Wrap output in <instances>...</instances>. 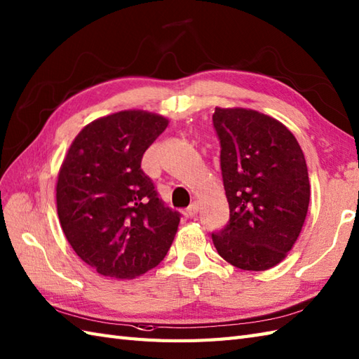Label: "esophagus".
Wrapping results in <instances>:
<instances>
[{"label": "esophagus", "mask_w": 359, "mask_h": 359, "mask_svg": "<svg viewBox=\"0 0 359 359\" xmlns=\"http://www.w3.org/2000/svg\"><path fill=\"white\" fill-rule=\"evenodd\" d=\"M197 212H198V203L197 202H193L187 208L188 217H194V215H197Z\"/></svg>", "instance_id": "obj_1"}]
</instances>
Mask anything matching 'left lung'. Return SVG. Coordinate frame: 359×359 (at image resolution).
Masks as SVG:
<instances>
[{"instance_id": "left-lung-1", "label": "left lung", "mask_w": 359, "mask_h": 359, "mask_svg": "<svg viewBox=\"0 0 359 359\" xmlns=\"http://www.w3.org/2000/svg\"><path fill=\"white\" fill-rule=\"evenodd\" d=\"M229 222L212 234L219 255L243 271H268L286 258L311 200L307 166L286 125L251 108L215 107Z\"/></svg>"}]
</instances>
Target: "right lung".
<instances>
[{"instance_id":"add662e5","label":"right lung","mask_w":359,"mask_h":359,"mask_svg":"<svg viewBox=\"0 0 359 359\" xmlns=\"http://www.w3.org/2000/svg\"><path fill=\"white\" fill-rule=\"evenodd\" d=\"M162 114L123 110L86 125L57 174L56 208L73 251L104 277L131 280L159 264L180 217L140 168L168 127Z\"/></svg>"}]
</instances>
